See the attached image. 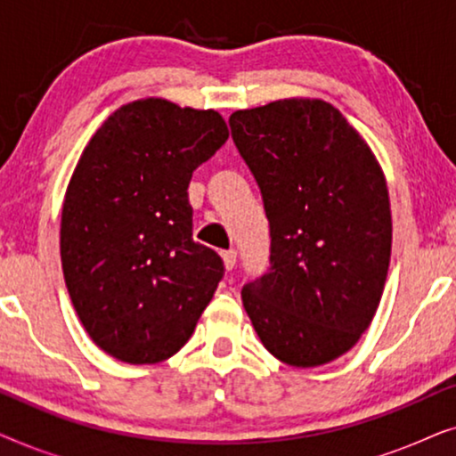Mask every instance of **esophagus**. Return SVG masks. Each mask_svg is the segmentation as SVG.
Returning a JSON list of instances; mask_svg holds the SVG:
<instances>
[{"label":"esophagus","mask_w":456,"mask_h":456,"mask_svg":"<svg viewBox=\"0 0 456 456\" xmlns=\"http://www.w3.org/2000/svg\"><path fill=\"white\" fill-rule=\"evenodd\" d=\"M222 261H224V267H226V272H232L234 265H236V251H234V248H230V251H224Z\"/></svg>","instance_id":"1"}]
</instances>
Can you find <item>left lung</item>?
<instances>
[{
	"mask_svg": "<svg viewBox=\"0 0 456 456\" xmlns=\"http://www.w3.org/2000/svg\"><path fill=\"white\" fill-rule=\"evenodd\" d=\"M270 220V272L242 289L259 340L292 367L342 357L370 328L392 251L382 166L332 103L278 99L230 116Z\"/></svg>",
	"mask_w": 456,
	"mask_h": 456,
	"instance_id": "obj_1",
	"label": "left lung"
}]
</instances>
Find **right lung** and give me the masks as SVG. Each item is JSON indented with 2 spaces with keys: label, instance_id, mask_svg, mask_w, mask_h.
Returning <instances> with one entry per match:
<instances>
[{
  "label": "right lung",
  "instance_id": "right-lung-1",
  "mask_svg": "<svg viewBox=\"0 0 456 456\" xmlns=\"http://www.w3.org/2000/svg\"><path fill=\"white\" fill-rule=\"evenodd\" d=\"M228 139L216 110L161 97L118 108L80 153L60 226L80 323L118 361L151 365L186 345L224 276L192 240V172Z\"/></svg>",
  "mask_w": 456,
  "mask_h": 456
}]
</instances>
